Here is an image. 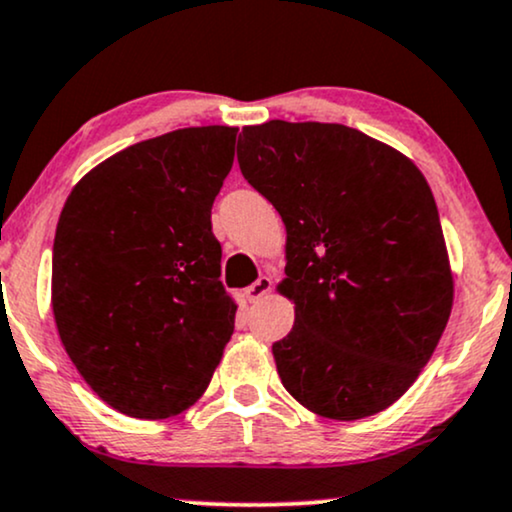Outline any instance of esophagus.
Here are the masks:
<instances>
[{"label":"esophagus","instance_id":"esophagus-1","mask_svg":"<svg viewBox=\"0 0 512 512\" xmlns=\"http://www.w3.org/2000/svg\"><path fill=\"white\" fill-rule=\"evenodd\" d=\"M267 293H271V278L260 276L255 283H252V286L245 288V300L257 302V300H262Z\"/></svg>","mask_w":512,"mask_h":512}]
</instances>
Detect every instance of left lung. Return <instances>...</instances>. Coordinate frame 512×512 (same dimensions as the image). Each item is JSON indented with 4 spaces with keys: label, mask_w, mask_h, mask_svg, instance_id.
I'll use <instances>...</instances> for the list:
<instances>
[{
    "label": "left lung",
    "mask_w": 512,
    "mask_h": 512,
    "mask_svg": "<svg viewBox=\"0 0 512 512\" xmlns=\"http://www.w3.org/2000/svg\"><path fill=\"white\" fill-rule=\"evenodd\" d=\"M238 165L286 224L295 326L274 342L290 397L333 420L385 411L416 383L454 307V274L423 172L333 122L243 127Z\"/></svg>",
    "instance_id": "8db88e82"
}]
</instances>
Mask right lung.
<instances>
[{
    "label": "right lung",
    "instance_id": "1",
    "mask_svg": "<svg viewBox=\"0 0 512 512\" xmlns=\"http://www.w3.org/2000/svg\"><path fill=\"white\" fill-rule=\"evenodd\" d=\"M236 132L186 127L129 146L84 174L58 217V335L84 383L125 416L196 404L234 333L210 215Z\"/></svg>",
    "mask_w": 512,
    "mask_h": 512
}]
</instances>
